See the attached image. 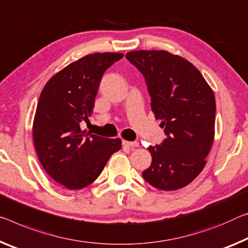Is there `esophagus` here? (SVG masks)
Instances as JSON below:
<instances>
[{
  "label": "esophagus",
  "mask_w": 248,
  "mask_h": 248,
  "mask_svg": "<svg viewBox=\"0 0 248 248\" xmlns=\"http://www.w3.org/2000/svg\"><path fill=\"white\" fill-rule=\"evenodd\" d=\"M123 145L125 148H129V149H133V148H137L139 147V142H137V141H127V140H123Z\"/></svg>",
  "instance_id": "1"
}]
</instances>
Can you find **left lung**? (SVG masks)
Wrapping results in <instances>:
<instances>
[{"label": "left lung", "mask_w": 248, "mask_h": 248, "mask_svg": "<svg viewBox=\"0 0 248 248\" xmlns=\"http://www.w3.org/2000/svg\"><path fill=\"white\" fill-rule=\"evenodd\" d=\"M127 60L145 78L155 119L167 138L148 148L151 166L143 179L159 190L186 186L205 167L214 141L215 96L199 69L167 50H133Z\"/></svg>", "instance_id": "obj_1"}]
</instances>
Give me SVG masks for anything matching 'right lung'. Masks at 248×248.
<instances>
[{
  "instance_id": "obj_1",
  "label": "right lung",
  "mask_w": 248,
  "mask_h": 248,
  "mask_svg": "<svg viewBox=\"0 0 248 248\" xmlns=\"http://www.w3.org/2000/svg\"><path fill=\"white\" fill-rule=\"evenodd\" d=\"M120 53H95L55 74L43 88L33 123L35 150L50 178L69 190L95 181L121 140L85 133L82 120L92 116L101 77Z\"/></svg>"
}]
</instances>
